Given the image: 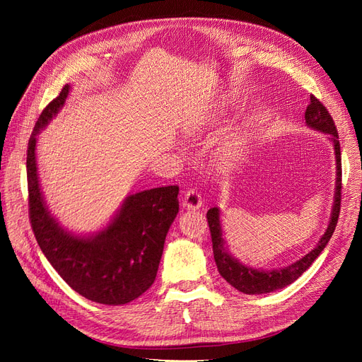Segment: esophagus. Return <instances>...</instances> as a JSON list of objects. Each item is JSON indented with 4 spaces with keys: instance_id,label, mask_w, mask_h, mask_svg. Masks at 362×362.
<instances>
[{
    "instance_id": "esophagus-1",
    "label": "esophagus",
    "mask_w": 362,
    "mask_h": 362,
    "mask_svg": "<svg viewBox=\"0 0 362 362\" xmlns=\"http://www.w3.org/2000/svg\"><path fill=\"white\" fill-rule=\"evenodd\" d=\"M202 205V198L201 193L196 189H189L185 190L184 198H182V206L187 208V210H198Z\"/></svg>"
}]
</instances>
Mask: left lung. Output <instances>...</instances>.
Returning <instances> with one entry per match:
<instances>
[{
	"label": "left lung",
	"mask_w": 362,
	"mask_h": 362,
	"mask_svg": "<svg viewBox=\"0 0 362 362\" xmlns=\"http://www.w3.org/2000/svg\"><path fill=\"white\" fill-rule=\"evenodd\" d=\"M305 120L311 128L322 131V133L331 134V140L335 146V158H337V189H335V201L331 214V222L327 226L326 233L320 238L317 246L306 254L299 261L293 262L288 267H284L279 270H257L247 266H243L238 262L229 252L225 249V243L222 238V226H221V213L217 208H210L206 213L208 226H210L211 233V242H213V254L217 270L221 275L226 279V282L231 284L234 288L242 291L245 294H261V293H270L279 288L287 287L288 284L294 282L302 273L308 269L314 259L322 254V250L326 247L329 242L335 226L338 222L339 208H341V149H339V140H338V131L335 127L334 119L327 108L317 100L314 95L310 96V104L306 107Z\"/></svg>",
	"instance_id": "8db88e82"
}]
</instances>
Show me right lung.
<instances>
[{
  "mask_svg": "<svg viewBox=\"0 0 362 362\" xmlns=\"http://www.w3.org/2000/svg\"><path fill=\"white\" fill-rule=\"evenodd\" d=\"M69 93V86L43 108L27 149L28 216L43 254L86 299L105 305H124L137 299L156 281L164 240L180 210L178 185H166L131 194L104 231L81 238L69 234L49 216L42 198L36 136L56 115Z\"/></svg>",
  "mask_w": 362,
  "mask_h": 362,
  "instance_id": "right-lung-1",
  "label": "right lung"
}]
</instances>
